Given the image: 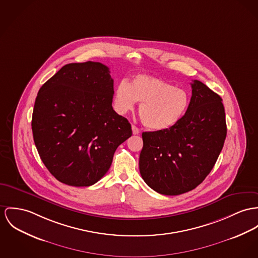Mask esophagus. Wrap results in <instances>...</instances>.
<instances>
[{"label":"esophagus","mask_w":258,"mask_h":258,"mask_svg":"<svg viewBox=\"0 0 258 258\" xmlns=\"http://www.w3.org/2000/svg\"><path fill=\"white\" fill-rule=\"evenodd\" d=\"M132 130H133V134H134V135H139V130L137 125L133 124V125H132Z\"/></svg>","instance_id":"esophagus-1"}]
</instances>
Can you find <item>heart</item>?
<instances>
[{
	"mask_svg": "<svg viewBox=\"0 0 258 258\" xmlns=\"http://www.w3.org/2000/svg\"><path fill=\"white\" fill-rule=\"evenodd\" d=\"M139 102V118L152 131H165L186 113L189 95L181 87L150 76H138L130 83L121 80L114 92L115 110L124 115Z\"/></svg>",
	"mask_w": 258,
	"mask_h": 258,
	"instance_id": "b5f03b06",
	"label": "heart"
}]
</instances>
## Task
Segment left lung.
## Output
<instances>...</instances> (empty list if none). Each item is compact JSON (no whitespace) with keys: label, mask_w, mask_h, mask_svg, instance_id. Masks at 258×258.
Here are the masks:
<instances>
[{"label":"left lung","mask_w":258,"mask_h":258,"mask_svg":"<svg viewBox=\"0 0 258 258\" xmlns=\"http://www.w3.org/2000/svg\"><path fill=\"white\" fill-rule=\"evenodd\" d=\"M184 116L174 126L142 134L139 172L152 189L178 196L196 188L213 169L227 136L222 98L199 80Z\"/></svg>","instance_id":"left-lung-1"}]
</instances>
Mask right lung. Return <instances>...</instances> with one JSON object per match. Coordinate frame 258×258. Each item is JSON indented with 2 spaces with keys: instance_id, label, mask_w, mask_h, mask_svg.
<instances>
[{
  "instance_id": "right-lung-1",
  "label": "right lung",
  "mask_w": 258,
  "mask_h": 258,
  "mask_svg": "<svg viewBox=\"0 0 258 258\" xmlns=\"http://www.w3.org/2000/svg\"><path fill=\"white\" fill-rule=\"evenodd\" d=\"M114 80L97 61L63 66L35 100L33 139L40 158L59 181L73 186L97 182L119 144L132 137L128 120L112 107Z\"/></svg>"
}]
</instances>
